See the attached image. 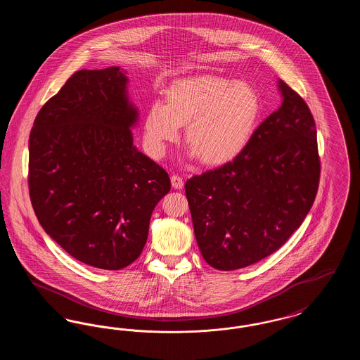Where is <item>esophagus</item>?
I'll use <instances>...</instances> for the list:
<instances>
[{"label":"esophagus","mask_w":360,"mask_h":360,"mask_svg":"<svg viewBox=\"0 0 360 360\" xmlns=\"http://www.w3.org/2000/svg\"><path fill=\"white\" fill-rule=\"evenodd\" d=\"M172 185L174 188H184V179L179 175H172Z\"/></svg>","instance_id":"1"}]
</instances>
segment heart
I'll return each instance as SVG.
<instances>
[{
	"label": "heart",
	"mask_w": 360,
	"mask_h": 360,
	"mask_svg": "<svg viewBox=\"0 0 360 360\" xmlns=\"http://www.w3.org/2000/svg\"><path fill=\"white\" fill-rule=\"evenodd\" d=\"M260 101L252 86L236 79L202 75L174 82L166 103L150 106L144 137L150 153L160 158L167 143L186 125L191 156L209 166L224 165L244 150L257 125Z\"/></svg>",
	"instance_id": "1"
}]
</instances>
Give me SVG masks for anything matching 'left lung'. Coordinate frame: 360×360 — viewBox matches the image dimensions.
I'll return each mask as SVG.
<instances>
[{
  "label": "left lung",
  "mask_w": 360,
  "mask_h": 360,
  "mask_svg": "<svg viewBox=\"0 0 360 360\" xmlns=\"http://www.w3.org/2000/svg\"><path fill=\"white\" fill-rule=\"evenodd\" d=\"M282 105L263 121L232 162L188 179L200 251L231 271L281 248L305 220L320 181L317 131L307 103L278 81Z\"/></svg>",
  "instance_id": "8db88e82"
}]
</instances>
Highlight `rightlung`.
<instances>
[{
    "label": "right lung",
    "mask_w": 360,
    "mask_h": 360,
    "mask_svg": "<svg viewBox=\"0 0 360 360\" xmlns=\"http://www.w3.org/2000/svg\"><path fill=\"white\" fill-rule=\"evenodd\" d=\"M120 68L79 70L39 110L28 188L43 229L77 260L121 270L140 257L169 174L134 146Z\"/></svg>",
    "instance_id": "add662e5"
}]
</instances>
